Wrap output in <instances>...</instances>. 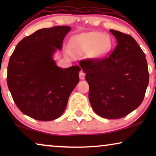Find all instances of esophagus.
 <instances>
[{"label":"esophagus","mask_w":156,"mask_h":156,"mask_svg":"<svg viewBox=\"0 0 156 156\" xmlns=\"http://www.w3.org/2000/svg\"><path fill=\"white\" fill-rule=\"evenodd\" d=\"M84 78H85V73H84L83 72H80V80H84Z\"/></svg>","instance_id":"34e87169"}]
</instances>
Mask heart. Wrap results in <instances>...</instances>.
Instances as JSON below:
<instances>
[{
	"instance_id": "heart-1",
	"label": "heart",
	"mask_w": 156,
	"mask_h": 156,
	"mask_svg": "<svg viewBox=\"0 0 156 156\" xmlns=\"http://www.w3.org/2000/svg\"><path fill=\"white\" fill-rule=\"evenodd\" d=\"M113 43L109 36L100 32H89L76 35L70 39L72 51L78 55L89 54L92 59H101L108 54Z\"/></svg>"
}]
</instances>
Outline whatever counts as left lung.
I'll return each mask as SVG.
<instances>
[{"mask_svg":"<svg viewBox=\"0 0 156 156\" xmlns=\"http://www.w3.org/2000/svg\"><path fill=\"white\" fill-rule=\"evenodd\" d=\"M117 45L102 59L80 62L89 86V100L96 114L105 119L124 117L142 103L149 82L146 55L131 36L110 30Z\"/></svg>","mask_w":156,"mask_h":156,"instance_id":"left-lung-1","label":"left lung"}]
</instances>
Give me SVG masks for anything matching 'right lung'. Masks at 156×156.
<instances>
[{"instance_id":"add662e5","label":"right lung","mask_w":156,"mask_h":156,"mask_svg":"<svg viewBox=\"0 0 156 156\" xmlns=\"http://www.w3.org/2000/svg\"><path fill=\"white\" fill-rule=\"evenodd\" d=\"M70 30L69 26L38 30L23 38L10 56L8 89L19 109L36 120L48 121L61 116L80 82V67L61 68L53 58Z\"/></svg>"}]
</instances>
